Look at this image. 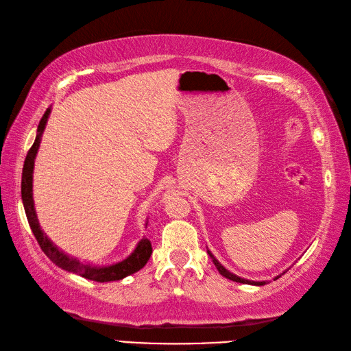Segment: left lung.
<instances>
[{"mask_svg": "<svg viewBox=\"0 0 351 351\" xmlns=\"http://www.w3.org/2000/svg\"><path fill=\"white\" fill-rule=\"evenodd\" d=\"M209 253V252H208ZM209 256L212 258V261H214V263H215V267H217V269L219 271V274L222 275V277H226V278H228V280H231V281H236V282H241V284H253V285H263V284H267V281H261V282H254V281H249V280H243V278H240V277H237V275H232L231 272H228L224 267H221V263L212 256V254L209 253ZM277 280V278H275Z\"/></svg>", "mask_w": 351, "mask_h": 351, "instance_id": "left-lung-1", "label": "left lung"}]
</instances>
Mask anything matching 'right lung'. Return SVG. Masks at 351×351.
<instances>
[{"mask_svg":"<svg viewBox=\"0 0 351 351\" xmlns=\"http://www.w3.org/2000/svg\"><path fill=\"white\" fill-rule=\"evenodd\" d=\"M49 111L51 110L47 108L44 115H42V119L38 125L36 139H35L34 145L30 146V149L26 155L23 173H22V200H23L25 212H26V217L29 221V226L32 228V232H34V236H35L36 241L39 243L42 252H44L47 256L61 269L77 274L83 278L98 281V282L119 281V280H123L124 277H129V275L142 269L146 265V262L151 258L152 244L147 239H142L139 241V244H137L136 250L125 261L111 265V267H93V265H90V263H82L77 259L70 258L66 253L58 250L54 244H52L47 239L44 231L39 228V222H38L35 208H34V199H32V173H34V162H35V156H36L39 142H40V134L45 129Z\"/></svg>","mask_w":351,"mask_h":351,"instance_id":"right-lung-1","label":"right lung"}]
</instances>
